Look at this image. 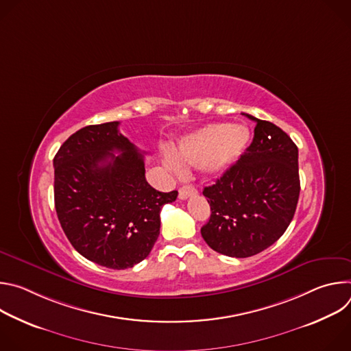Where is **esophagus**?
<instances>
[{
	"label": "esophagus",
	"instance_id": "34e87169",
	"mask_svg": "<svg viewBox=\"0 0 351 351\" xmlns=\"http://www.w3.org/2000/svg\"><path fill=\"white\" fill-rule=\"evenodd\" d=\"M195 194H197V189L191 184H186V186H182L179 189V198L180 199H186V198H189L191 195H195Z\"/></svg>",
	"mask_w": 351,
	"mask_h": 351
}]
</instances>
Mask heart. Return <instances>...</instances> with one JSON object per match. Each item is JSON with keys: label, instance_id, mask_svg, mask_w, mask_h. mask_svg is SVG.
<instances>
[{"label": "heart", "instance_id": "b5f03b06", "mask_svg": "<svg viewBox=\"0 0 351 351\" xmlns=\"http://www.w3.org/2000/svg\"><path fill=\"white\" fill-rule=\"evenodd\" d=\"M250 143V130L245 125L210 123L178 143L176 154L164 152L162 158L168 169L182 173L184 165H197L207 176H217L233 167L244 154Z\"/></svg>", "mask_w": 351, "mask_h": 351}]
</instances>
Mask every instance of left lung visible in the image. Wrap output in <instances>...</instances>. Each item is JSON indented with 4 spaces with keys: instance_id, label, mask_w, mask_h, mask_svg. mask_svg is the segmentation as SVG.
<instances>
[{
    "instance_id": "obj_1",
    "label": "left lung",
    "mask_w": 351,
    "mask_h": 351,
    "mask_svg": "<svg viewBox=\"0 0 351 351\" xmlns=\"http://www.w3.org/2000/svg\"><path fill=\"white\" fill-rule=\"evenodd\" d=\"M244 115L256 122L252 144L203 190L211 217L202 236L217 253L236 258L264 252L285 233L300 194L297 145L276 125Z\"/></svg>"
}]
</instances>
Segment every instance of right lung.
Returning <instances> with one entry per match:
<instances>
[{"label":"right lung","instance_id":"obj_1","mask_svg":"<svg viewBox=\"0 0 351 351\" xmlns=\"http://www.w3.org/2000/svg\"><path fill=\"white\" fill-rule=\"evenodd\" d=\"M118 126H86L61 145L54 157V198L60 223L77 253L98 265L126 269L152 252L161 208L175 202L178 191L148 184L144 156Z\"/></svg>","mask_w":351,"mask_h":351}]
</instances>
